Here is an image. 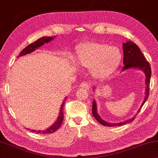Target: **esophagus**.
<instances>
[{
  "mask_svg": "<svg viewBox=\"0 0 158 158\" xmlns=\"http://www.w3.org/2000/svg\"><path fill=\"white\" fill-rule=\"evenodd\" d=\"M79 88L85 90H89L90 89V84L88 83H86V82H84V83L79 84Z\"/></svg>",
  "mask_w": 158,
  "mask_h": 158,
  "instance_id": "obj_1",
  "label": "esophagus"
}]
</instances>
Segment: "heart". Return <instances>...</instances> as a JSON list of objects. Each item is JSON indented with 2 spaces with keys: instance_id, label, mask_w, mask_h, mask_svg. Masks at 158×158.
<instances>
[{
  "instance_id": "b5f03b06",
  "label": "heart",
  "mask_w": 158,
  "mask_h": 158,
  "mask_svg": "<svg viewBox=\"0 0 158 158\" xmlns=\"http://www.w3.org/2000/svg\"><path fill=\"white\" fill-rule=\"evenodd\" d=\"M122 60L117 47L98 42H85L75 48L74 62L79 67L89 69L96 79H105L114 73Z\"/></svg>"
}]
</instances>
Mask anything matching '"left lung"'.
<instances>
[{
	"label": "left lung",
	"instance_id": "1",
	"mask_svg": "<svg viewBox=\"0 0 158 158\" xmlns=\"http://www.w3.org/2000/svg\"><path fill=\"white\" fill-rule=\"evenodd\" d=\"M123 45V51H124V60L123 63L124 66L123 69H122V71H127L129 69H137L141 71L145 74L146 76V80H145V84H146V90H145V98L143 99V101L140 106V108L139 110L137 111L136 115L138 112L140 111L141 107L143 106L145 102L146 101L149 95V86H150V81H151V66L148 63V62L146 61V58L143 55L141 49L139 48V46H137L136 44L131 41H127L126 43L122 44ZM96 87L94 86L93 90L95 91ZM92 113L95 118L96 119L98 122H99L101 124L104 125L106 127H116V126H121V125L125 124L129 122H131L133 121L135 118L134 115L133 117L131 119H129L124 122H121L119 123H109L105 120L102 119L101 117L99 116L97 110V103L96 100L94 99L93 101V106H92Z\"/></svg>",
	"mask_w": 158,
	"mask_h": 158
}]
</instances>
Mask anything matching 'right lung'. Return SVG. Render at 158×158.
I'll list each match as a JSON object with an SVG mask.
<instances>
[{"label":"right lung","mask_w":158,"mask_h":158,"mask_svg":"<svg viewBox=\"0 0 158 158\" xmlns=\"http://www.w3.org/2000/svg\"><path fill=\"white\" fill-rule=\"evenodd\" d=\"M54 38H56V36H45V37H42V38H40L37 41H36L34 43L31 44L29 46H27L25 48H24L22 51H21L20 53L17 57H21V56H25V55H27L29 53H31L34 51H36V49H38L39 47H41L42 46H44L45 44H48L49 43L50 41H51L52 40H53ZM66 98H64L63 102H62V105L60 106V113H59V116L57 117V119L56 122H54V124L48 128H47L46 129L43 130V131H41V130H39V131H35V130H32V131H36L37 134H51V133H53L56 131H57V129L60 127V125L62 124V121H63V117H64V113H63V107L64 106V101H66ZM30 130V129H29Z\"/></svg>","instance_id":"obj_1"}]
</instances>
